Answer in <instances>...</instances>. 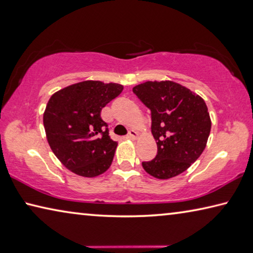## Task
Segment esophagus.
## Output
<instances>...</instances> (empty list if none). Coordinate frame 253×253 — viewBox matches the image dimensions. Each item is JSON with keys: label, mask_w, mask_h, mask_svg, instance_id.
<instances>
[{"label": "esophagus", "mask_w": 253, "mask_h": 253, "mask_svg": "<svg viewBox=\"0 0 253 253\" xmlns=\"http://www.w3.org/2000/svg\"><path fill=\"white\" fill-rule=\"evenodd\" d=\"M127 137L130 138V139H137L138 138V133L135 129H130L129 131H128Z\"/></svg>", "instance_id": "1"}]
</instances>
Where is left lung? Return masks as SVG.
Segmentation results:
<instances>
[{"instance_id":"1","label":"left lung","mask_w":253,"mask_h":253,"mask_svg":"<svg viewBox=\"0 0 253 253\" xmlns=\"http://www.w3.org/2000/svg\"><path fill=\"white\" fill-rule=\"evenodd\" d=\"M133 92L151 110L158 154L142 166L156 179L186 171L205 150L211 120L204 99L173 81H147Z\"/></svg>"}]
</instances>
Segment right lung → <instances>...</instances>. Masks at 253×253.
I'll return each instance as SVG.
<instances>
[{
	"label": "right lung",
	"mask_w": 253,
	"mask_h": 253,
	"mask_svg": "<svg viewBox=\"0 0 253 253\" xmlns=\"http://www.w3.org/2000/svg\"><path fill=\"white\" fill-rule=\"evenodd\" d=\"M123 89L118 83L87 80L55 92L48 100L42 118L47 142L73 173L94 178L110 168L118 143L110 138L100 115Z\"/></svg>",
	"instance_id": "right-lung-1"
}]
</instances>
